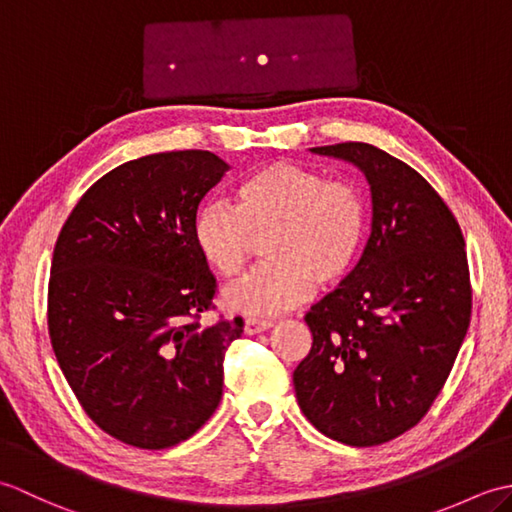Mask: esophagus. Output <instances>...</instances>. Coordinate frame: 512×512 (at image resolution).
I'll return each instance as SVG.
<instances>
[{"label":"esophagus","mask_w":512,"mask_h":512,"mask_svg":"<svg viewBox=\"0 0 512 512\" xmlns=\"http://www.w3.org/2000/svg\"><path fill=\"white\" fill-rule=\"evenodd\" d=\"M270 325H273V321L257 319V317H248V319L244 321V332H246V334H259V332L268 330Z\"/></svg>","instance_id":"esophagus-1"}]
</instances>
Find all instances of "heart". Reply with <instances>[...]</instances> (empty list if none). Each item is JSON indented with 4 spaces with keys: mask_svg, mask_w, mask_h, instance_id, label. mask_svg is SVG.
I'll return each instance as SVG.
<instances>
[{
    "mask_svg": "<svg viewBox=\"0 0 512 512\" xmlns=\"http://www.w3.org/2000/svg\"><path fill=\"white\" fill-rule=\"evenodd\" d=\"M264 235L268 255L226 303L244 312H279L350 275L367 235V202L352 180H325L297 162H268L235 187V206L204 202L193 217V242L224 279L244 273Z\"/></svg>",
    "mask_w": 512,
    "mask_h": 512,
    "instance_id": "1",
    "label": "heart"
}]
</instances>
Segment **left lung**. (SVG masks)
Here are the masks:
<instances>
[{"label": "left lung", "instance_id": "8db88e82", "mask_svg": "<svg viewBox=\"0 0 512 512\" xmlns=\"http://www.w3.org/2000/svg\"><path fill=\"white\" fill-rule=\"evenodd\" d=\"M352 162L372 189L361 262L306 314L310 354L292 380L323 436L376 447L424 418L471 323V275L455 215L416 169L367 143L312 147Z\"/></svg>", "mask_w": 512, "mask_h": 512}]
</instances>
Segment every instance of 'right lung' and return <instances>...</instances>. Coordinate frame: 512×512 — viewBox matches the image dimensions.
Instances as JSON below:
<instances>
[{"mask_svg":"<svg viewBox=\"0 0 512 512\" xmlns=\"http://www.w3.org/2000/svg\"><path fill=\"white\" fill-rule=\"evenodd\" d=\"M224 171L202 149L129 160L83 193L54 244V356L94 424L138 449L191 438L222 400L244 321L202 323L217 286L193 217Z\"/></svg>","mask_w":512,"mask_h":512,"instance_id":"add662e5","label":"right lung"}]
</instances>
